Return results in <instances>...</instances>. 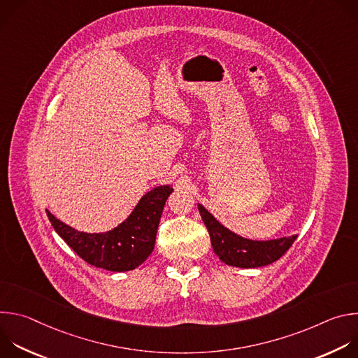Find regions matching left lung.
I'll use <instances>...</instances> for the list:
<instances>
[{
  "instance_id": "obj_1",
  "label": "left lung",
  "mask_w": 358,
  "mask_h": 358,
  "mask_svg": "<svg viewBox=\"0 0 358 358\" xmlns=\"http://www.w3.org/2000/svg\"><path fill=\"white\" fill-rule=\"evenodd\" d=\"M198 211L206 224L211 245L220 259L236 268H261L272 262H276L282 255L292 246L297 235L289 238H279L272 241H250L245 239L225 227H222L201 203H198Z\"/></svg>"
}]
</instances>
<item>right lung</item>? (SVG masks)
Wrapping results in <instances>:
<instances>
[{"mask_svg":"<svg viewBox=\"0 0 358 358\" xmlns=\"http://www.w3.org/2000/svg\"><path fill=\"white\" fill-rule=\"evenodd\" d=\"M170 185L147 192L130 217L105 234H85L57 220L49 211L48 218L59 236L89 265L112 272L133 271L141 265L155 249L159 222Z\"/></svg>","mask_w":358,"mask_h":358,"instance_id":"1","label":"right lung"}]
</instances>
